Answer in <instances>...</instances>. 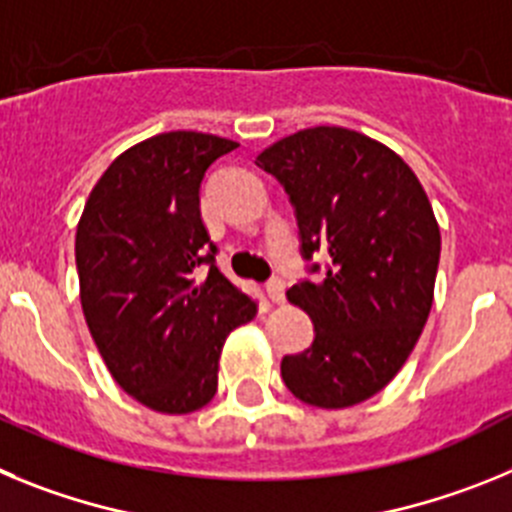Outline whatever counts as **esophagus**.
I'll return each mask as SVG.
<instances>
[{
  "instance_id": "34e87169",
  "label": "esophagus",
  "mask_w": 512,
  "mask_h": 512,
  "mask_svg": "<svg viewBox=\"0 0 512 512\" xmlns=\"http://www.w3.org/2000/svg\"><path fill=\"white\" fill-rule=\"evenodd\" d=\"M266 295H269L271 302H282L284 300V279L271 277L266 282Z\"/></svg>"
}]
</instances>
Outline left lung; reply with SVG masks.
<instances>
[{
    "label": "left lung",
    "instance_id": "left-lung-1",
    "mask_svg": "<svg viewBox=\"0 0 512 512\" xmlns=\"http://www.w3.org/2000/svg\"><path fill=\"white\" fill-rule=\"evenodd\" d=\"M256 164L289 194L302 259H328L315 282L287 292L315 338L284 356V384L315 408L369 400L408 361L431 312L441 256L431 202L395 151L336 125L287 135Z\"/></svg>",
    "mask_w": 512,
    "mask_h": 512
}]
</instances>
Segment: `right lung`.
<instances>
[{"label": "right lung", "instance_id": "right-lung-1", "mask_svg": "<svg viewBox=\"0 0 512 512\" xmlns=\"http://www.w3.org/2000/svg\"><path fill=\"white\" fill-rule=\"evenodd\" d=\"M235 140L192 130L156 135L117 156L76 228L81 310L122 390L156 413L205 408L228 333L256 302L215 264L200 187Z\"/></svg>", "mask_w": 512, "mask_h": 512}]
</instances>
